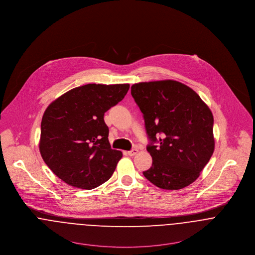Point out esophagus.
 <instances>
[{"label": "esophagus", "instance_id": "esophagus-1", "mask_svg": "<svg viewBox=\"0 0 255 255\" xmlns=\"http://www.w3.org/2000/svg\"><path fill=\"white\" fill-rule=\"evenodd\" d=\"M137 152H138V150L135 148V149H132L130 150V151H128V152H127V154H128L129 156H135V155L137 154Z\"/></svg>", "mask_w": 255, "mask_h": 255}]
</instances>
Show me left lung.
Wrapping results in <instances>:
<instances>
[{
	"label": "left lung",
	"mask_w": 255,
	"mask_h": 255,
	"mask_svg": "<svg viewBox=\"0 0 255 255\" xmlns=\"http://www.w3.org/2000/svg\"><path fill=\"white\" fill-rule=\"evenodd\" d=\"M131 94L143 115L150 140L146 149L152 166L143 171L144 177L164 190H179L195 182L215 148L208 106L195 90L173 80L135 84Z\"/></svg>",
	"instance_id": "8db88e82"
}]
</instances>
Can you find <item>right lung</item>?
Segmentation results:
<instances>
[{"label":"right lung","mask_w":255,"mask_h":255,"mask_svg":"<svg viewBox=\"0 0 255 255\" xmlns=\"http://www.w3.org/2000/svg\"><path fill=\"white\" fill-rule=\"evenodd\" d=\"M129 88V84H89L65 92L47 107L39 151L60 179L91 190L111 178L122 152L111 148L104 115Z\"/></svg>","instance_id":"obj_1"}]
</instances>
